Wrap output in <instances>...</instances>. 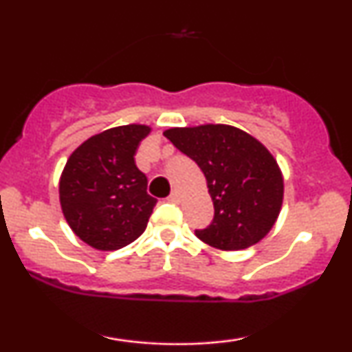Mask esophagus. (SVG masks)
<instances>
[{
    "label": "esophagus",
    "mask_w": 352,
    "mask_h": 352,
    "mask_svg": "<svg viewBox=\"0 0 352 352\" xmlns=\"http://www.w3.org/2000/svg\"><path fill=\"white\" fill-rule=\"evenodd\" d=\"M168 201H175V204H179V201H180V193L177 192V190H173L170 195H168Z\"/></svg>",
    "instance_id": "esophagus-1"
}]
</instances>
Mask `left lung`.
I'll return each mask as SVG.
<instances>
[{
	"label": "left lung",
	"mask_w": 352,
	"mask_h": 352,
	"mask_svg": "<svg viewBox=\"0 0 352 352\" xmlns=\"http://www.w3.org/2000/svg\"><path fill=\"white\" fill-rule=\"evenodd\" d=\"M204 172L213 200L212 223L195 235L213 248L235 252L266 236L280 215L283 175L263 144L223 124L164 132Z\"/></svg>",
	"instance_id": "left-lung-1"
}]
</instances>
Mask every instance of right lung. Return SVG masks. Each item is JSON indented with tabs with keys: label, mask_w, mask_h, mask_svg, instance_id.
Returning a JSON list of instances; mask_svg holds the SVG:
<instances>
[{
	"label": "right lung",
	"mask_w": 352,
	"mask_h": 352,
	"mask_svg": "<svg viewBox=\"0 0 352 352\" xmlns=\"http://www.w3.org/2000/svg\"><path fill=\"white\" fill-rule=\"evenodd\" d=\"M148 125L131 124L92 135L71 153L59 180L64 218L84 243L114 252L144 233L157 200L134 155Z\"/></svg>",
	"instance_id": "1"
}]
</instances>
